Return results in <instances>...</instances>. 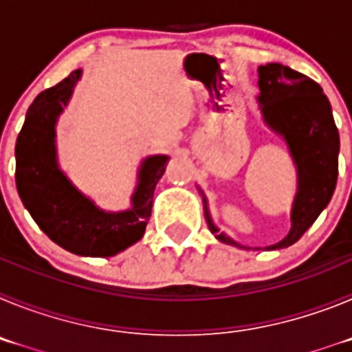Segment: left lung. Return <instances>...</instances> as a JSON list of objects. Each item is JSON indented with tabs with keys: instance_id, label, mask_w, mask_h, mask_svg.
I'll return each instance as SVG.
<instances>
[{
	"instance_id": "1",
	"label": "left lung",
	"mask_w": 352,
	"mask_h": 352,
	"mask_svg": "<svg viewBox=\"0 0 352 352\" xmlns=\"http://www.w3.org/2000/svg\"><path fill=\"white\" fill-rule=\"evenodd\" d=\"M259 89L264 120L284 135L298 167L292 227L280 243L268 247V250H276L296 243L329 203L337 185L340 139L331 105L321 86L310 77L285 65L268 63L259 67ZM206 217L210 231L219 232L210 214ZM217 238L223 243L238 245L223 234Z\"/></svg>"
}]
</instances>
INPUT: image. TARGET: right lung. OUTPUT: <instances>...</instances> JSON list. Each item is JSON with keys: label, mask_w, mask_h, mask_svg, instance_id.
<instances>
[{"label": "right lung", "mask_w": 352, "mask_h": 352, "mask_svg": "<svg viewBox=\"0 0 352 352\" xmlns=\"http://www.w3.org/2000/svg\"><path fill=\"white\" fill-rule=\"evenodd\" d=\"M80 70L45 89L30 105L15 142V185L38 227L65 250L88 257H111L142 238L153 192L169 157L146 158L139 173L133 208L105 213L72 186L56 164L54 125L67 105Z\"/></svg>", "instance_id": "obj_1"}]
</instances>
